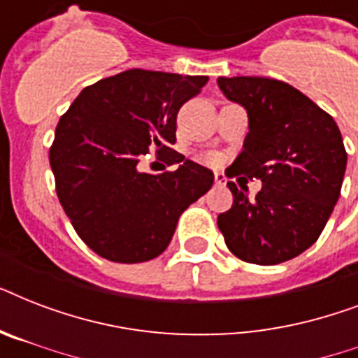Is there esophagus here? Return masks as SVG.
Listing matches in <instances>:
<instances>
[{
  "instance_id": "esophagus-1",
  "label": "esophagus",
  "mask_w": 358,
  "mask_h": 358,
  "mask_svg": "<svg viewBox=\"0 0 358 358\" xmlns=\"http://www.w3.org/2000/svg\"><path fill=\"white\" fill-rule=\"evenodd\" d=\"M227 184V178H224V174L223 173H215V185H224Z\"/></svg>"
}]
</instances>
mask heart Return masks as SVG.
<instances>
[{
	"label": "heart",
	"mask_w": 358,
	"mask_h": 358,
	"mask_svg": "<svg viewBox=\"0 0 358 358\" xmlns=\"http://www.w3.org/2000/svg\"><path fill=\"white\" fill-rule=\"evenodd\" d=\"M208 162H210V163H217V159H215V157H210Z\"/></svg>",
	"instance_id": "heart-1"
}]
</instances>
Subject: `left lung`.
Here are the masks:
<instances>
[{
    "label": "left lung",
    "mask_w": 358,
    "mask_h": 358,
    "mask_svg": "<svg viewBox=\"0 0 358 358\" xmlns=\"http://www.w3.org/2000/svg\"><path fill=\"white\" fill-rule=\"evenodd\" d=\"M217 85L249 117L243 150L227 176L262 180L255 199L227 184L234 204L217 217L224 243L249 264L292 260L316 243L338 202L348 165L342 134L331 115L284 81L239 76Z\"/></svg>",
    "instance_id": "obj_1"
}]
</instances>
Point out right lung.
Here are the masks:
<instances>
[{"mask_svg": "<svg viewBox=\"0 0 358 358\" xmlns=\"http://www.w3.org/2000/svg\"><path fill=\"white\" fill-rule=\"evenodd\" d=\"M208 76L126 70L85 87L61 117L50 165L64 213L96 255L119 264L156 258L167 249L184 210L213 185V173L185 159L176 115ZM152 148L176 171L143 173Z\"/></svg>", "mask_w": 358, "mask_h": 358, "instance_id": "1", "label": "right lung"}]
</instances>
